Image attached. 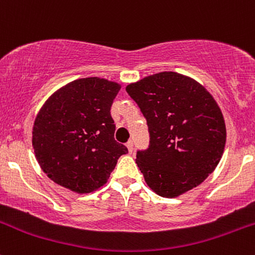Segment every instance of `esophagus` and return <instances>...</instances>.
I'll return each mask as SVG.
<instances>
[{"instance_id":"esophagus-1","label":"esophagus","mask_w":255,"mask_h":255,"mask_svg":"<svg viewBox=\"0 0 255 255\" xmlns=\"http://www.w3.org/2000/svg\"><path fill=\"white\" fill-rule=\"evenodd\" d=\"M127 148H128V151H129V153H133V140H128Z\"/></svg>"}]
</instances>
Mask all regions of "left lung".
<instances>
[{"label": "left lung", "mask_w": 255, "mask_h": 255, "mask_svg": "<svg viewBox=\"0 0 255 255\" xmlns=\"http://www.w3.org/2000/svg\"><path fill=\"white\" fill-rule=\"evenodd\" d=\"M126 91L148 125L149 145L135 159L148 186L163 197H176L201 184L226 144L225 120L210 92L173 71L146 76Z\"/></svg>", "instance_id": "1"}]
</instances>
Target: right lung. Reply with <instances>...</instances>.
Masks as SVG:
<instances>
[{
	"instance_id": "right-lung-1",
	"label": "right lung",
	"mask_w": 255,
	"mask_h": 255,
	"mask_svg": "<svg viewBox=\"0 0 255 255\" xmlns=\"http://www.w3.org/2000/svg\"><path fill=\"white\" fill-rule=\"evenodd\" d=\"M121 86L100 78L79 79L51 95L37 115L33 148L55 184L89 194L106 184L127 146L115 140L111 106Z\"/></svg>"
}]
</instances>
